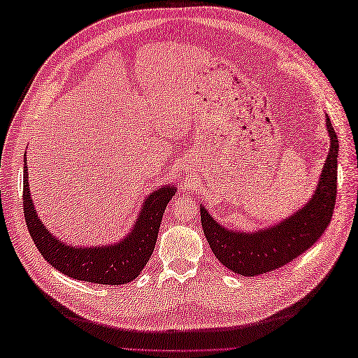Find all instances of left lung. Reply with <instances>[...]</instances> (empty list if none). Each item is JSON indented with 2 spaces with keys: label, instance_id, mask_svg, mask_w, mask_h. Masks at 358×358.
Masks as SVG:
<instances>
[{
  "label": "left lung",
  "instance_id": "8db88e82",
  "mask_svg": "<svg viewBox=\"0 0 358 358\" xmlns=\"http://www.w3.org/2000/svg\"><path fill=\"white\" fill-rule=\"evenodd\" d=\"M329 152L320 180L308 203L292 215L254 231L229 229L220 224L200 204L203 232L212 252L227 269L245 277L275 271L314 245L329 226L337 196L338 138L326 115Z\"/></svg>",
  "mask_w": 358,
  "mask_h": 358
}]
</instances>
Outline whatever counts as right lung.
I'll return each mask as SVG.
<instances>
[{"label":"right lung","instance_id":"1","mask_svg":"<svg viewBox=\"0 0 358 358\" xmlns=\"http://www.w3.org/2000/svg\"><path fill=\"white\" fill-rule=\"evenodd\" d=\"M26 162L24 155L22 208L30 237L45 260L64 275L89 283L117 286L138 277L154 252L164 209L177 191L175 186L164 185L150 192L143 200L131 231L120 241L106 243L101 246H73L57 238L38 217L30 196Z\"/></svg>","mask_w":358,"mask_h":358}]
</instances>
